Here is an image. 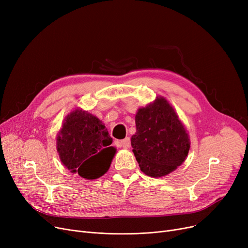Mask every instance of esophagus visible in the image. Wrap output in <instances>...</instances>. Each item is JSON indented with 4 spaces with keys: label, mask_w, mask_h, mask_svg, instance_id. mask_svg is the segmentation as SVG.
<instances>
[{
    "label": "esophagus",
    "mask_w": 248,
    "mask_h": 248,
    "mask_svg": "<svg viewBox=\"0 0 248 248\" xmlns=\"http://www.w3.org/2000/svg\"><path fill=\"white\" fill-rule=\"evenodd\" d=\"M115 144L119 146V147H122V148L126 150V149H128L129 147H131V140H129V138H125L123 140L115 141Z\"/></svg>",
    "instance_id": "esophagus-1"
}]
</instances>
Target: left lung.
<instances>
[{
    "instance_id": "1",
    "label": "left lung",
    "mask_w": 248,
    "mask_h": 248,
    "mask_svg": "<svg viewBox=\"0 0 248 248\" xmlns=\"http://www.w3.org/2000/svg\"><path fill=\"white\" fill-rule=\"evenodd\" d=\"M136 134L131 142L140 171L153 178L174 172L184 163L190 138L172 104L157 96L136 113Z\"/></svg>"
}]
</instances>
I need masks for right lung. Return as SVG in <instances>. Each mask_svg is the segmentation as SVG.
Returning <instances> with one entry per match:
<instances>
[{"mask_svg": "<svg viewBox=\"0 0 248 248\" xmlns=\"http://www.w3.org/2000/svg\"><path fill=\"white\" fill-rule=\"evenodd\" d=\"M111 144L104 124L80 108L65 116L56 137V149L63 166L87 180L97 179L108 171L116 153Z\"/></svg>", "mask_w": 248, "mask_h": 248, "instance_id": "add662e5", "label": "right lung"}]
</instances>
